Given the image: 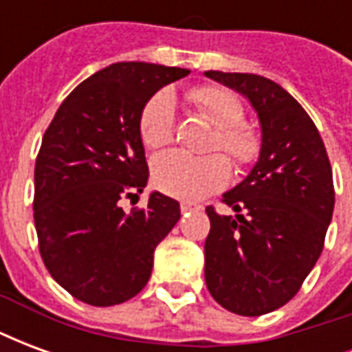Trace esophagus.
I'll return each instance as SVG.
<instances>
[{"mask_svg":"<svg viewBox=\"0 0 352 352\" xmlns=\"http://www.w3.org/2000/svg\"><path fill=\"white\" fill-rule=\"evenodd\" d=\"M194 209H198L194 204H188V201H183V204H181V211H183V213H188V211H194Z\"/></svg>","mask_w":352,"mask_h":352,"instance_id":"obj_1","label":"esophagus"}]
</instances>
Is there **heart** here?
<instances>
[{"instance_id":"1","label":"heart","mask_w":352,"mask_h":352,"mask_svg":"<svg viewBox=\"0 0 352 352\" xmlns=\"http://www.w3.org/2000/svg\"><path fill=\"white\" fill-rule=\"evenodd\" d=\"M188 101L217 128L213 148H221L236 166H249L258 158V131L243 122L245 109L236 94L207 85L188 92ZM141 139L148 148H160L175 135V103L169 92L148 101L139 120ZM156 188L173 198L196 201L221 190L230 179V164L221 154L194 156L183 151L160 154L153 164Z\"/></svg>"}]
</instances>
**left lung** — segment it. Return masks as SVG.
I'll return each instance as SVG.
<instances>
[{
    "label": "left lung",
    "mask_w": 352,
    "mask_h": 352,
    "mask_svg": "<svg viewBox=\"0 0 352 352\" xmlns=\"http://www.w3.org/2000/svg\"><path fill=\"white\" fill-rule=\"evenodd\" d=\"M251 101L262 130L258 162L222 194L236 217L207 207L206 283L224 309L260 317L300 290L324 247L333 213L330 160L317 126L277 82L206 72Z\"/></svg>",
    "instance_id": "left-lung-1"
}]
</instances>
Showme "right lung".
I'll return each mask as SVG.
<instances>
[{
  "label": "right lung",
  "instance_id": "add662e5",
  "mask_svg": "<svg viewBox=\"0 0 352 352\" xmlns=\"http://www.w3.org/2000/svg\"><path fill=\"white\" fill-rule=\"evenodd\" d=\"M190 69L116 62L60 105L35 162L34 221L49 273L80 302L109 307L145 288L154 249L181 219L179 201L151 192L145 209L120 199L148 181L139 131L146 101Z\"/></svg>",
  "mask_w": 352,
  "mask_h": 352
}]
</instances>
